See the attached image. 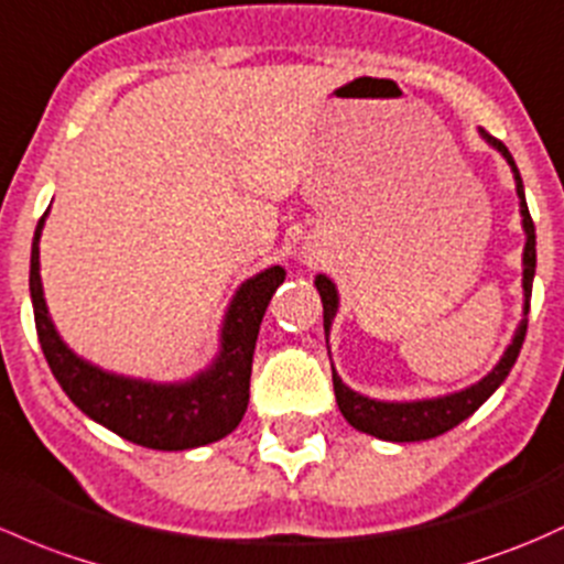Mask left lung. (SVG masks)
<instances>
[{
    "label": "left lung",
    "instance_id": "1",
    "mask_svg": "<svg viewBox=\"0 0 564 564\" xmlns=\"http://www.w3.org/2000/svg\"><path fill=\"white\" fill-rule=\"evenodd\" d=\"M481 134L497 151L506 156V162L511 164L513 177H517V194L521 199V224H524L527 232V246H524V313L530 311V294H532V278H535V224H532L530 210H527V199H524V186H521V175L517 162H513L511 151L506 148V142L491 138L489 132ZM316 289L322 294V305H324V329H329L332 318L337 313V292L335 283L329 281L327 275L316 278ZM527 335V318L519 324L517 335H513L511 346L508 351L502 354L500 365L478 381L476 387L456 391V394L448 397H437V400H419V402H378L370 400V397H361L357 391H351L346 383L337 378V372L332 370V383H335V397H337V408L346 416V422L351 426H357L359 432H367L372 437H381V441H391V443H413V441H430V437L443 435V432L454 430L456 424L465 422L467 416L478 411L495 389L500 387L502 381L511 372L513 361H517L521 343H524Z\"/></svg>",
    "mask_w": 564,
    "mask_h": 564
}]
</instances>
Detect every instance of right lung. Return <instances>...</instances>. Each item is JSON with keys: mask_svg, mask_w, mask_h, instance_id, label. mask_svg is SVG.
Returning a JSON list of instances; mask_svg holds the SVG:
<instances>
[{"mask_svg": "<svg viewBox=\"0 0 564 564\" xmlns=\"http://www.w3.org/2000/svg\"><path fill=\"white\" fill-rule=\"evenodd\" d=\"M45 216L47 213H43L34 229L29 292H32L40 346H43L51 372L67 391L69 400L86 416L108 426L123 441L156 448V452H183V448L207 446L229 435L248 408L259 324L272 294L286 275L283 267H270L242 283L221 329V357L210 370L199 372L186 383L134 381V378L112 376L75 357L53 329L43 297V281H40L37 242Z\"/></svg>", "mask_w": 564, "mask_h": 564, "instance_id": "add662e5", "label": "right lung"}]
</instances>
